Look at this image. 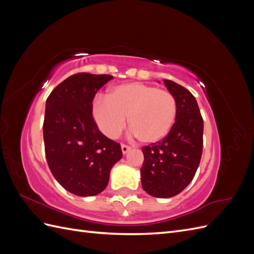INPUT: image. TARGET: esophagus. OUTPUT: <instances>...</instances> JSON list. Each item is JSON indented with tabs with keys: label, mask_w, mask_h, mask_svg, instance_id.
<instances>
[{
	"label": "esophagus",
	"mask_w": 254,
	"mask_h": 254,
	"mask_svg": "<svg viewBox=\"0 0 254 254\" xmlns=\"http://www.w3.org/2000/svg\"><path fill=\"white\" fill-rule=\"evenodd\" d=\"M130 149H131V147H130V146L125 145V144L122 145V151H123V153H124V155H126V153H127Z\"/></svg>",
	"instance_id": "obj_1"
}]
</instances>
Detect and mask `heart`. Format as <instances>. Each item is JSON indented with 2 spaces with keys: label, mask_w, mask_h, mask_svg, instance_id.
<instances>
[{
  "label": "heart",
  "mask_w": 254,
  "mask_h": 254,
  "mask_svg": "<svg viewBox=\"0 0 254 254\" xmlns=\"http://www.w3.org/2000/svg\"><path fill=\"white\" fill-rule=\"evenodd\" d=\"M177 102L166 90L142 82L123 83L97 97L92 115L99 129L115 139L128 125L143 144L157 143L170 133L177 118Z\"/></svg>",
  "instance_id": "1"
}]
</instances>
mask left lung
<instances>
[{
    "label": "left lung",
    "mask_w": 254,
    "mask_h": 254,
    "mask_svg": "<svg viewBox=\"0 0 254 254\" xmlns=\"http://www.w3.org/2000/svg\"><path fill=\"white\" fill-rule=\"evenodd\" d=\"M163 81L177 102V118L162 141L142 148L141 182L150 196L170 198L181 193L196 174L202 155L203 120L189 90L172 80Z\"/></svg>",
    "instance_id": "8db88e82"
}]
</instances>
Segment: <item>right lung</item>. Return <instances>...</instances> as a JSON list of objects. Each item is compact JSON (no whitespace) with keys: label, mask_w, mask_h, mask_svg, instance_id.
Here are the masks:
<instances>
[{"label":"right lung","mask_w":254,"mask_h":254,"mask_svg":"<svg viewBox=\"0 0 254 254\" xmlns=\"http://www.w3.org/2000/svg\"><path fill=\"white\" fill-rule=\"evenodd\" d=\"M111 75L78 73L54 89L45 104L43 139L50 170L70 193L95 196L122 158L121 145L104 135L92 117L96 92Z\"/></svg>","instance_id":"right-lung-1"}]
</instances>
